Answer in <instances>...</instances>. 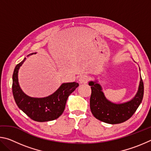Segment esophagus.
Returning a JSON list of instances; mask_svg holds the SVG:
<instances>
[{"instance_id":"34e87169","label":"esophagus","mask_w":151,"mask_h":151,"mask_svg":"<svg viewBox=\"0 0 151 151\" xmlns=\"http://www.w3.org/2000/svg\"><path fill=\"white\" fill-rule=\"evenodd\" d=\"M89 79H90V78L87 75H82L79 78V82L81 84H86L89 81Z\"/></svg>"}]
</instances>
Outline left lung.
I'll return each mask as SVG.
<instances>
[{
	"label": "left lung",
	"mask_w": 151,
	"mask_h": 151,
	"mask_svg": "<svg viewBox=\"0 0 151 151\" xmlns=\"http://www.w3.org/2000/svg\"><path fill=\"white\" fill-rule=\"evenodd\" d=\"M88 85L91 86L90 108L92 114L99 121L112 124L122 123L131 118L141 103L144 94L141 76L136 96L131 101L122 104H114L107 100L101 85L96 82L91 81Z\"/></svg>",
	"instance_id": "obj_1"
}]
</instances>
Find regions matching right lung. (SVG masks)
<instances>
[{
    "instance_id": "add662e5",
    "label": "right lung",
    "mask_w": 151,
    "mask_h": 151,
    "mask_svg": "<svg viewBox=\"0 0 151 151\" xmlns=\"http://www.w3.org/2000/svg\"><path fill=\"white\" fill-rule=\"evenodd\" d=\"M25 60L26 58L18 64L12 75V94L18 107L35 121L45 122L58 119L65 109L68 96L79 85L75 82L64 83L55 93L45 98L27 96L20 89L18 82L19 69Z\"/></svg>"
}]
</instances>
